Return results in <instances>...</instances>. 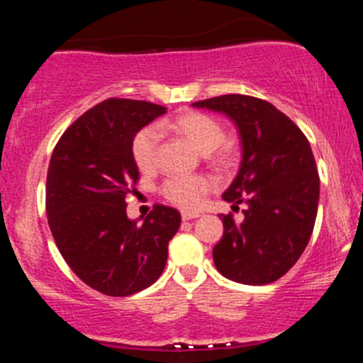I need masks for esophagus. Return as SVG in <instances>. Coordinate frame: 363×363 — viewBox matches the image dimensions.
<instances>
[{
    "label": "esophagus",
    "instance_id": "esophagus-1",
    "mask_svg": "<svg viewBox=\"0 0 363 363\" xmlns=\"http://www.w3.org/2000/svg\"><path fill=\"white\" fill-rule=\"evenodd\" d=\"M199 213L198 211H182V220H193V218H198Z\"/></svg>",
    "mask_w": 363,
    "mask_h": 363
}]
</instances>
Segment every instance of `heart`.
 <instances>
[{
    "mask_svg": "<svg viewBox=\"0 0 363 363\" xmlns=\"http://www.w3.org/2000/svg\"><path fill=\"white\" fill-rule=\"evenodd\" d=\"M172 128L186 136L199 152L210 153L215 164L225 165L234 160V147L230 141H225V131L218 121L203 112H184L174 119ZM160 128L152 124L136 133L131 143V155L140 170L150 172L155 169L160 145ZM215 182L208 176H177L170 177L162 186V194L174 205L193 210L198 208L205 196L213 189Z\"/></svg>",
    "mask_w": 363,
    "mask_h": 363,
    "instance_id": "1",
    "label": "heart"
}]
</instances>
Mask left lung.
Segmentation results:
<instances>
[{
    "mask_svg": "<svg viewBox=\"0 0 363 363\" xmlns=\"http://www.w3.org/2000/svg\"><path fill=\"white\" fill-rule=\"evenodd\" d=\"M234 121L240 136L239 172L222 194L244 220L223 215L213 247L216 269L244 285L281 278L309 244L319 203V174L309 141L273 104L249 95H220L193 104Z\"/></svg>",
    "mask_w": 363,
    "mask_h": 363,
    "instance_id": "obj_1",
    "label": "left lung"
}]
</instances>
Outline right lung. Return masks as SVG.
Here are the masks:
<instances>
[{"instance_id": "obj_1", "label": "right lung", "mask_w": 363, "mask_h": 363, "mask_svg": "<svg viewBox=\"0 0 363 363\" xmlns=\"http://www.w3.org/2000/svg\"><path fill=\"white\" fill-rule=\"evenodd\" d=\"M165 112L152 102L107 99L62 133L49 162L45 210L54 242L82 281L111 297L157 281L181 225V213L164 205L141 225L126 215L140 177L133 138Z\"/></svg>"}]
</instances>
